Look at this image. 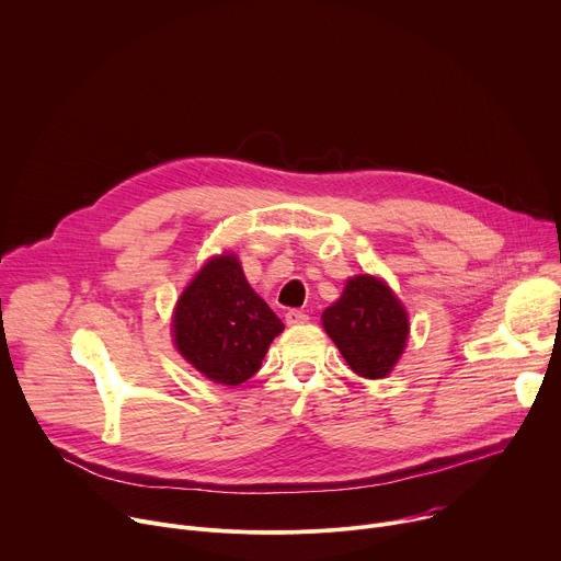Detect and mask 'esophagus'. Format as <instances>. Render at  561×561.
<instances>
[{"label": "esophagus", "mask_w": 561, "mask_h": 561, "mask_svg": "<svg viewBox=\"0 0 561 561\" xmlns=\"http://www.w3.org/2000/svg\"><path fill=\"white\" fill-rule=\"evenodd\" d=\"M284 317H286V324H288V327H299V324H306V322H308V314L301 312V310H295V308L288 310Z\"/></svg>", "instance_id": "34e87169"}]
</instances>
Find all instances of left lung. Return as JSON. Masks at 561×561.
Returning a JSON list of instances; mask_svg holds the SVG:
<instances>
[{
	"label": "left lung",
	"instance_id": "obj_1",
	"mask_svg": "<svg viewBox=\"0 0 561 561\" xmlns=\"http://www.w3.org/2000/svg\"><path fill=\"white\" fill-rule=\"evenodd\" d=\"M322 322L348 366L368 379L386 377L409 340V317L377 277L357 275L329 306Z\"/></svg>",
	"mask_w": 561,
	"mask_h": 561
}]
</instances>
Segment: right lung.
I'll return each instance as SVG.
<instances>
[{"label":"right lung","instance_id":"add662e5","mask_svg":"<svg viewBox=\"0 0 561 561\" xmlns=\"http://www.w3.org/2000/svg\"><path fill=\"white\" fill-rule=\"evenodd\" d=\"M178 351L208 379L237 386L251 379L284 331L282 319L251 288L237 257L210 260L182 293L175 319Z\"/></svg>","mask_w":561,"mask_h":561}]
</instances>
